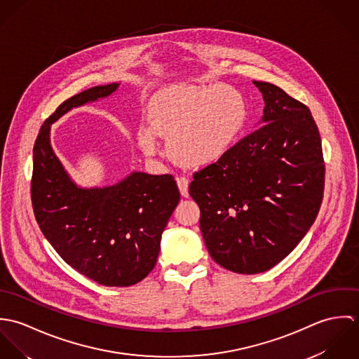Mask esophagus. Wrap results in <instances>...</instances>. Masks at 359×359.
I'll use <instances>...</instances> for the list:
<instances>
[{
	"mask_svg": "<svg viewBox=\"0 0 359 359\" xmlns=\"http://www.w3.org/2000/svg\"><path fill=\"white\" fill-rule=\"evenodd\" d=\"M177 185H178V189L181 192V195L184 198H188L189 196V192H188V188H189V180L185 178V177H178L177 178Z\"/></svg>",
	"mask_w": 359,
	"mask_h": 359,
	"instance_id": "1",
	"label": "esophagus"
}]
</instances>
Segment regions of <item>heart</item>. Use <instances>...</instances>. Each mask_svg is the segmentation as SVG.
Masks as SVG:
<instances>
[{
	"label": "heart",
	"mask_w": 359,
	"mask_h": 359,
	"mask_svg": "<svg viewBox=\"0 0 359 359\" xmlns=\"http://www.w3.org/2000/svg\"><path fill=\"white\" fill-rule=\"evenodd\" d=\"M149 124L137 130L147 156L158 152V135L168 141L170 156L184 167L218 163L238 142L249 118L243 94L229 86H172L154 94Z\"/></svg>",
	"instance_id": "1"
}]
</instances>
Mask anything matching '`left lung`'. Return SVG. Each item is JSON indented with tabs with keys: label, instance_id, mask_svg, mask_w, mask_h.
Returning <instances> with one entry per match:
<instances>
[{
	"label": "left lung",
	"instance_id": "obj_1",
	"mask_svg": "<svg viewBox=\"0 0 359 359\" xmlns=\"http://www.w3.org/2000/svg\"><path fill=\"white\" fill-rule=\"evenodd\" d=\"M253 84L265 102L264 126L195 172L189 185L210 256L249 275L293 252L318 215L325 187L322 142L309 109L271 83Z\"/></svg>",
	"mask_w": 359,
	"mask_h": 359
}]
</instances>
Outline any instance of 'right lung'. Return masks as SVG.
I'll return each mask as SVG.
<instances>
[{
	"label": "right lung",
	"instance_id": "right-lung-1",
	"mask_svg": "<svg viewBox=\"0 0 359 359\" xmlns=\"http://www.w3.org/2000/svg\"><path fill=\"white\" fill-rule=\"evenodd\" d=\"M118 83L86 90L44 121L33 148L32 203L47 241L72 268L103 286L126 287L152 271L160 239L180 202L170 174L134 171L103 188H81L51 147V124L73 107L111 95Z\"/></svg>",
	"mask_w": 359,
	"mask_h": 359
}]
</instances>
